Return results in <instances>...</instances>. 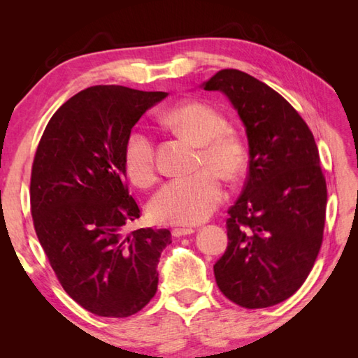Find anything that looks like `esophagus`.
<instances>
[{"mask_svg": "<svg viewBox=\"0 0 358 358\" xmlns=\"http://www.w3.org/2000/svg\"><path fill=\"white\" fill-rule=\"evenodd\" d=\"M195 231L192 229V227H175V229L172 231V235L173 237H185V235H191Z\"/></svg>", "mask_w": 358, "mask_h": 358, "instance_id": "esophagus-1", "label": "esophagus"}]
</instances>
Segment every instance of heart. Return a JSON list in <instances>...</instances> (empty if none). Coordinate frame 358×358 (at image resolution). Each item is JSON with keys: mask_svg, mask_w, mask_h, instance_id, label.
Instances as JSON below:
<instances>
[{"mask_svg": "<svg viewBox=\"0 0 358 358\" xmlns=\"http://www.w3.org/2000/svg\"><path fill=\"white\" fill-rule=\"evenodd\" d=\"M164 121L173 131L200 146L196 173L172 178L152 196L149 214L158 223L191 226L209 218L226 199L223 177L234 180L245 172L249 152L241 136L227 129L226 118L212 106L189 101L169 109ZM123 163L127 177L136 186H148L155 178V144L144 129L129 134Z\"/></svg>", "mask_w": 358, "mask_h": 358, "instance_id": "obj_1", "label": "heart"}]
</instances>
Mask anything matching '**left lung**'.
Here are the masks:
<instances>
[{
	"mask_svg": "<svg viewBox=\"0 0 358 358\" xmlns=\"http://www.w3.org/2000/svg\"><path fill=\"white\" fill-rule=\"evenodd\" d=\"M246 126L249 172L227 210V248L214 264L220 291L235 305L269 308L305 283L323 243L328 189L306 121L272 87L237 69L217 72Z\"/></svg>",
	"mask_w": 358,
	"mask_h": 358,
	"instance_id": "obj_1",
	"label": "left lung"
}]
</instances>
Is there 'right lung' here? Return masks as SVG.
<instances>
[{
    "label": "right lung",
    "instance_id": "add662e5",
    "mask_svg": "<svg viewBox=\"0 0 358 358\" xmlns=\"http://www.w3.org/2000/svg\"><path fill=\"white\" fill-rule=\"evenodd\" d=\"M166 95L87 87L53 113L38 143L30 175L36 237L59 285L95 315L131 317L157 292L171 232L124 231L141 210L129 195L123 152L136 121Z\"/></svg>",
    "mask_w": 358,
    "mask_h": 358
}]
</instances>
